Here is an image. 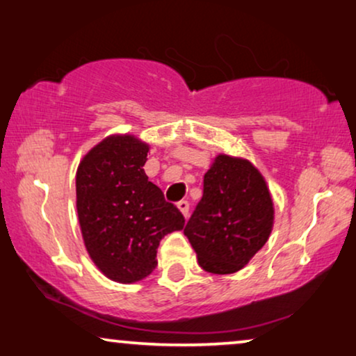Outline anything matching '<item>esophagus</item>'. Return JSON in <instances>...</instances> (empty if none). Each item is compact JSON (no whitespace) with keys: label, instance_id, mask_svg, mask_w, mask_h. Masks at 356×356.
I'll use <instances>...</instances> for the list:
<instances>
[{"label":"esophagus","instance_id":"esophagus-1","mask_svg":"<svg viewBox=\"0 0 356 356\" xmlns=\"http://www.w3.org/2000/svg\"><path fill=\"white\" fill-rule=\"evenodd\" d=\"M177 207H179V211L184 213V217L187 218V217H188V211H190V202L182 200V201L177 202Z\"/></svg>","mask_w":356,"mask_h":356}]
</instances>
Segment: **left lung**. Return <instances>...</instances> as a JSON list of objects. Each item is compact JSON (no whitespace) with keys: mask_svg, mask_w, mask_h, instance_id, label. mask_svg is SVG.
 <instances>
[{"mask_svg":"<svg viewBox=\"0 0 356 356\" xmlns=\"http://www.w3.org/2000/svg\"><path fill=\"white\" fill-rule=\"evenodd\" d=\"M274 204L266 180L249 160L220 154L204 174V190L184 234L200 266L233 274L266 244Z\"/></svg>","mask_w":356,"mask_h":356,"instance_id":"left-lung-1","label":"left lung"}]
</instances>
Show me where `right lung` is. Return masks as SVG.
Returning a JSON list of instances; mask_svg holds the SVG:
<instances>
[{"label":"right lung","mask_w":356,"mask_h":356,"mask_svg":"<svg viewBox=\"0 0 356 356\" xmlns=\"http://www.w3.org/2000/svg\"><path fill=\"white\" fill-rule=\"evenodd\" d=\"M149 144L112 134L79 163L76 206L83 244L106 277L133 284L156 268V249L185 218L145 176Z\"/></svg>","instance_id":"right-lung-1"}]
</instances>
